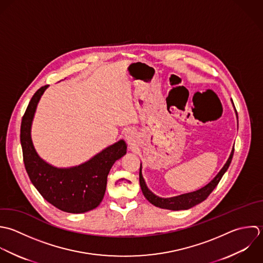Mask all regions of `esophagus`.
<instances>
[{
    "label": "esophagus",
    "instance_id": "esophagus-1",
    "mask_svg": "<svg viewBox=\"0 0 263 263\" xmlns=\"http://www.w3.org/2000/svg\"><path fill=\"white\" fill-rule=\"evenodd\" d=\"M125 138H126V140L128 141V142H133L134 141V139H135V135H136V133H135V131L133 130V129H127L126 131H125Z\"/></svg>",
    "mask_w": 263,
    "mask_h": 263
}]
</instances>
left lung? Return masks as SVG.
<instances>
[{"label": "left lung", "mask_w": 263, "mask_h": 263, "mask_svg": "<svg viewBox=\"0 0 263 263\" xmlns=\"http://www.w3.org/2000/svg\"><path fill=\"white\" fill-rule=\"evenodd\" d=\"M237 117H238V112L236 110ZM234 152L235 148H233L231 156L229 158V160L227 161L226 165L223 166V168L219 171V173L214 177L213 180H211L207 185H205L204 187H202L201 190H198L196 192L193 193H189V194H184V195H180L177 197H173V198H160L158 196H156L155 194H153L148 187L145 184V181L142 177V173H141V165H140V170H139V182H140V187L142 191L143 196L146 198V200L152 203L154 206L162 208V209H168V210H187L200 203H202L203 201H205L209 195L213 192V190L217 186V184L219 183L220 179L222 178L223 174L227 172V170L229 169L232 160H233V156H234Z\"/></svg>", "instance_id": "obj_1"}]
</instances>
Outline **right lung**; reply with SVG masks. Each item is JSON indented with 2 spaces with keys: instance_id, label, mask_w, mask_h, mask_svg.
I'll return each instance as SVG.
<instances>
[{
  "instance_id": "add662e5",
  "label": "right lung",
  "mask_w": 263,
  "mask_h": 263,
  "mask_svg": "<svg viewBox=\"0 0 263 263\" xmlns=\"http://www.w3.org/2000/svg\"><path fill=\"white\" fill-rule=\"evenodd\" d=\"M47 87H41L33 94L22 117L20 142L24 167L31 183L48 203L67 213L88 212L101 203L109 170L127 153V145L120 140L88 162L71 168H56L46 163L33 147L30 127L37 102Z\"/></svg>"
}]
</instances>
